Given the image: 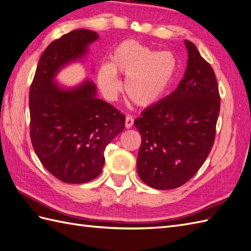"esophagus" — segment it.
Returning a JSON list of instances; mask_svg holds the SVG:
<instances>
[{"label":"esophagus","instance_id":"34e87169","mask_svg":"<svg viewBox=\"0 0 251 251\" xmlns=\"http://www.w3.org/2000/svg\"><path fill=\"white\" fill-rule=\"evenodd\" d=\"M133 125H134V119H133V117L126 116V128H131V127L133 126Z\"/></svg>","mask_w":251,"mask_h":251}]
</instances>
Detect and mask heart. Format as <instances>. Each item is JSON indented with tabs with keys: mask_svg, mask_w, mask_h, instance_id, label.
Instances as JSON below:
<instances>
[{
	"mask_svg": "<svg viewBox=\"0 0 251 251\" xmlns=\"http://www.w3.org/2000/svg\"><path fill=\"white\" fill-rule=\"evenodd\" d=\"M117 73L126 76L125 90L135 104L149 107L166 96L178 73V60L171 51H158L134 40L115 49L111 63L101 64L98 84L103 95L114 99L123 84Z\"/></svg>",
	"mask_w": 251,
	"mask_h": 251,
	"instance_id": "heart-1",
	"label": "heart"
}]
</instances>
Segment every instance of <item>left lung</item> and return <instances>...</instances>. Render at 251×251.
Returning a JSON list of instances; mask_svg holds the SVG:
<instances>
[{
    "instance_id": "8db88e82",
    "label": "left lung",
    "mask_w": 251,
    "mask_h": 251,
    "mask_svg": "<svg viewBox=\"0 0 251 251\" xmlns=\"http://www.w3.org/2000/svg\"><path fill=\"white\" fill-rule=\"evenodd\" d=\"M185 45L187 69L177 89L134 121L141 135L138 175L158 190L180 187L199 171L212 149L220 114L213 69L192 42Z\"/></svg>"
}]
</instances>
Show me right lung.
Wrapping results in <instances>:
<instances>
[{
    "label": "right lung",
    "mask_w": 251,
    "mask_h": 251,
    "mask_svg": "<svg viewBox=\"0 0 251 251\" xmlns=\"http://www.w3.org/2000/svg\"><path fill=\"white\" fill-rule=\"evenodd\" d=\"M98 33L73 30L52 41L43 51L29 91L30 139L44 168L67 184H83L102 171L103 152L124 131L126 117L96 97L86 79L73 89L55 82L58 72L81 60Z\"/></svg>",
    "instance_id": "obj_1"
}]
</instances>
